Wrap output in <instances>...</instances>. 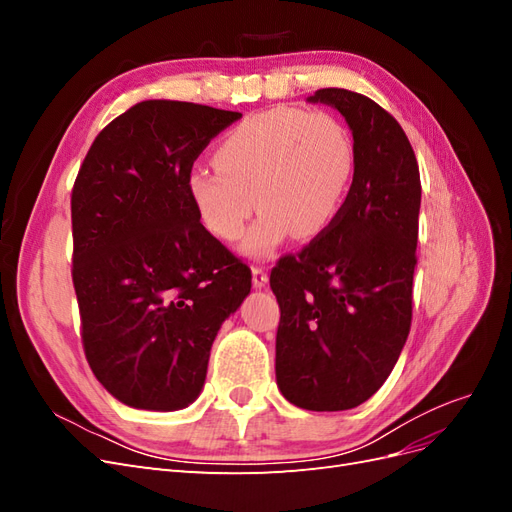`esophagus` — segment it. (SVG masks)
Returning <instances> with one entry per match:
<instances>
[{"instance_id": "obj_1", "label": "esophagus", "mask_w": 512, "mask_h": 512, "mask_svg": "<svg viewBox=\"0 0 512 512\" xmlns=\"http://www.w3.org/2000/svg\"><path fill=\"white\" fill-rule=\"evenodd\" d=\"M252 282L254 288H265L269 282V273L265 267H252Z\"/></svg>"}]
</instances>
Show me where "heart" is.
Returning a JSON list of instances; mask_svg holds the SVG:
<instances>
[{"mask_svg": "<svg viewBox=\"0 0 512 512\" xmlns=\"http://www.w3.org/2000/svg\"><path fill=\"white\" fill-rule=\"evenodd\" d=\"M218 166H194L188 188L200 220L224 241L243 235L258 207V222L243 250L267 256L290 232L309 239L342 211L354 177L348 128L324 111L277 106L232 128L218 147Z\"/></svg>", "mask_w": 512, "mask_h": 512, "instance_id": "heart-1", "label": "heart"}]
</instances>
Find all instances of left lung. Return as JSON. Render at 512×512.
<instances>
[{
    "label": "left lung",
    "mask_w": 512,
    "mask_h": 512,
    "mask_svg": "<svg viewBox=\"0 0 512 512\" xmlns=\"http://www.w3.org/2000/svg\"><path fill=\"white\" fill-rule=\"evenodd\" d=\"M354 138V177L333 224L271 271L280 303L275 378L290 404L361 406L393 371L412 322L421 175L397 119L348 89H318Z\"/></svg>",
    "instance_id": "8db88e82"
}]
</instances>
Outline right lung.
I'll return each instance as SVG.
<instances>
[{"instance_id": "right-lung-1", "label": "right lung", "mask_w": 512, "mask_h": 512, "mask_svg": "<svg viewBox=\"0 0 512 512\" xmlns=\"http://www.w3.org/2000/svg\"><path fill=\"white\" fill-rule=\"evenodd\" d=\"M241 113L145 100L96 136L72 188V282L87 363L121 404L181 410L203 391L252 271L200 224L188 177Z\"/></svg>"}]
</instances>
